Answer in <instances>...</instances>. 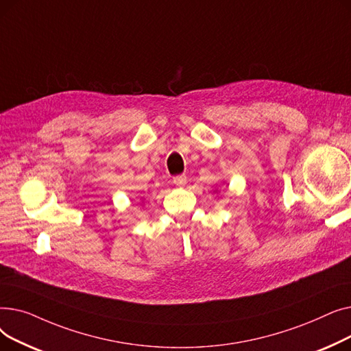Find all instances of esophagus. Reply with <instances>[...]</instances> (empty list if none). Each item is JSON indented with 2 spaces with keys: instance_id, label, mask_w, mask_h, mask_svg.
I'll list each match as a JSON object with an SVG mask.
<instances>
[{
  "instance_id": "1",
  "label": "esophagus",
  "mask_w": 351,
  "mask_h": 351,
  "mask_svg": "<svg viewBox=\"0 0 351 351\" xmlns=\"http://www.w3.org/2000/svg\"><path fill=\"white\" fill-rule=\"evenodd\" d=\"M173 183L176 186H185L186 185V176L185 175H178L173 178Z\"/></svg>"
}]
</instances>
